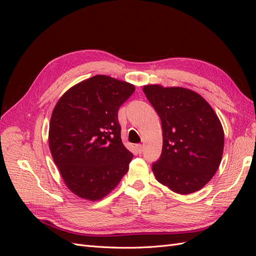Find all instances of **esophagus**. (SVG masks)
I'll list each match as a JSON object with an SVG mask.
<instances>
[{
    "mask_svg": "<svg viewBox=\"0 0 256 256\" xmlns=\"http://www.w3.org/2000/svg\"><path fill=\"white\" fill-rule=\"evenodd\" d=\"M143 150H144V146L142 144H138L136 145V152L138 154H142L143 152Z\"/></svg>",
    "mask_w": 256,
    "mask_h": 256,
    "instance_id": "34e87169",
    "label": "esophagus"
}]
</instances>
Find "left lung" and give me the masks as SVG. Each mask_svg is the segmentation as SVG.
<instances>
[{"mask_svg": "<svg viewBox=\"0 0 256 256\" xmlns=\"http://www.w3.org/2000/svg\"><path fill=\"white\" fill-rule=\"evenodd\" d=\"M161 120L162 152L152 164L156 180L178 194L202 189L218 170L224 131L212 106L198 92L180 86L144 85Z\"/></svg>", "mask_w": 256, "mask_h": 256, "instance_id": "obj_1", "label": "left lung"}]
</instances>
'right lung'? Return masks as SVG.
<instances>
[{"label":"right lung","mask_w":256,"mask_h":256,"mask_svg":"<svg viewBox=\"0 0 256 256\" xmlns=\"http://www.w3.org/2000/svg\"><path fill=\"white\" fill-rule=\"evenodd\" d=\"M134 85L96 74L66 90L49 126V147L67 188L84 200H98L118 186L134 154L124 146L120 106Z\"/></svg>","instance_id":"right-lung-1"}]
</instances>
